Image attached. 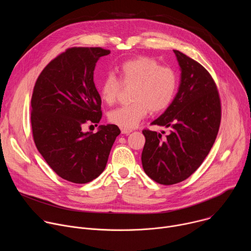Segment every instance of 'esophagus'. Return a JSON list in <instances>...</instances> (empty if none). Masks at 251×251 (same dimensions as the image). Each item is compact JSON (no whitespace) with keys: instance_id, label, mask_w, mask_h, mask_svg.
<instances>
[{"instance_id":"34e87169","label":"esophagus","mask_w":251,"mask_h":251,"mask_svg":"<svg viewBox=\"0 0 251 251\" xmlns=\"http://www.w3.org/2000/svg\"><path fill=\"white\" fill-rule=\"evenodd\" d=\"M133 130L132 129H124V128H121V133L122 134H130Z\"/></svg>"}]
</instances>
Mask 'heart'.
<instances>
[{
  "instance_id": "heart-1",
  "label": "heart",
  "mask_w": 251,
  "mask_h": 251,
  "mask_svg": "<svg viewBox=\"0 0 251 251\" xmlns=\"http://www.w3.org/2000/svg\"><path fill=\"white\" fill-rule=\"evenodd\" d=\"M118 74L120 81L114 75L108 74L98 88L101 99L107 104H112L118 97L121 83L133 86V102L118 107L108 114L109 121L120 128H134L149 110L152 113L164 111L175 97L177 87L175 70L169 66H160L152 58L141 56L127 60L120 65Z\"/></svg>"
}]
</instances>
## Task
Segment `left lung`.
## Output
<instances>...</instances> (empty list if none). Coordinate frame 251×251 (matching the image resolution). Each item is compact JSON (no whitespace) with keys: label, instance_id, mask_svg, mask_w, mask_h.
Wrapping results in <instances>:
<instances>
[{"label":"left lung","instance_id":"left-lung-1","mask_svg":"<svg viewBox=\"0 0 251 251\" xmlns=\"http://www.w3.org/2000/svg\"><path fill=\"white\" fill-rule=\"evenodd\" d=\"M181 70L177 92L165 112L151 124L167 128L144 130L142 166L161 185L185 181L201 165L216 141L221 124V100L207 70L174 50Z\"/></svg>","mask_w":251,"mask_h":251}]
</instances>
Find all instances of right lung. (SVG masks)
I'll list each match as a JSON object with an SVG mask.
<instances>
[{
    "instance_id": "obj_1",
    "label": "right lung",
    "mask_w": 251,
    "mask_h": 251,
    "mask_svg": "<svg viewBox=\"0 0 251 251\" xmlns=\"http://www.w3.org/2000/svg\"><path fill=\"white\" fill-rule=\"evenodd\" d=\"M110 50L73 48L51 60L35 82L30 101L34 144L49 166L64 180L86 184L105 169L120 129L100 125L101 98L93 81L96 62Z\"/></svg>"
}]
</instances>
